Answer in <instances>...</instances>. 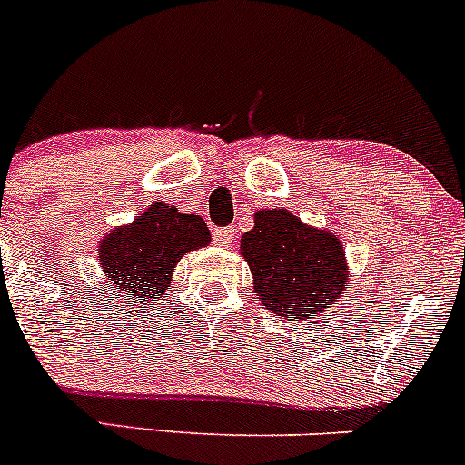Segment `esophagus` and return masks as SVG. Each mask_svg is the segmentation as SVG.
<instances>
[{
  "mask_svg": "<svg viewBox=\"0 0 465 465\" xmlns=\"http://www.w3.org/2000/svg\"><path fill=\"white\" fill-rule=\"evenodd\" d=\"M212 235H214V242L219 246H230L235 240V228H216Z\"/></svg>",
  "mask_w": 465,
  "mask_h": 465,
  "instance_id": "obj_1",
  "label": "esophagus"
}]
</instances>
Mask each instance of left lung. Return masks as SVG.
<instances>
[{"label":"left lung","instance_id":"obj_1","mask_svg":"<svg viewBox=\"0 0 465 465\" xmlns=\"http://www.w3.org/2000/svg\"><path fill=\"white\" fill-rule=\"evenodd\" d=\"M240 253L267 311L294 322L312 320L333 306L349 281L338 237L311 228L287 210L255 212V225L242 237Z\"/></svg>","mask_w":465,"mask_h":465}]
</instances>
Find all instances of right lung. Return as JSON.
Instances as JSON below:
<instances>
[{"label":"right lung","instance_id":"add662e5","mask_svg":"<svg viewBox=\"0 0 465 465\" xmlns=\"http://www.w3.org/2000/svg\"><path fill=\"white\" fill-rule=\"evenodd\" d=\"M210 230L198 214L154 201L130 225L112 230L100 246L97 260L118 299H134L154 306L171 287L173 269L184 253L210 244Z\"/></svg>","mask_w":465,"mask_h":465}]
</instances>
